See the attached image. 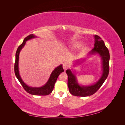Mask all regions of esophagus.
<instances>
[{
    "instance_id": "1",
    "label": "esophagus",
    "mask_w": 125,
    "mask_h": 125,
    "mask_svg": "<svg viewBox=\"0 0 125 125\" xmlns=\"http://www.w3.org/2000/svg\"><path fill=\"white\" fill-rule=\"evenodd\" d=\"M69 67V63L68 62H64L63 63V68L65 70H67V69H68V68Z\"/></svg>"
}]
</instances>
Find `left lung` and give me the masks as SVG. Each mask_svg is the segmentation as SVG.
Segmentation results:
<instances>
[{
	"label": "left lung",
	"mask_w": 125,
	"mask_h": 125,
	"mask_svg": "<svg viewBox=\"0 0 125 125\" xmlns=\"http://www.w3.org/2000/svg\"><path fill=\"white\" fill-rule=\"evenodd\" d=\"M95 44L94 47L90 53H98L100 55L103 63V74L96 83L88 86H80L78 83L75 75L70 70H67L66 73L68 75V86L69 92L73 95L76 96H88L92 95L96 92L107 78L109 69V53L106 47L104 41L98 35L94 36Z\"/></svg>",
	"instance_id": "left-lung-1"
}]
</instances>
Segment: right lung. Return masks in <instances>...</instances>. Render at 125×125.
Segmentation results:
<instances>
[{"mask_svg":"<svg viewBox=\"0 0 125 125\" xmlns=\"http://www.w3.org/2000/svg\"><path fill=\"white\" fill-rule=\"evenodd\" d=\"M35 37V36L33 34H30L28 35L24 39L23 43L18 47L16 53V61H15L14 63V73L18 80L19 81L21 84L23 86V89L28 93L35 95H47L52 92L58 77L60 73L63 71L62 65H60L59 66L56 68L52 72L51 77L49 79L48 82L46 83V84L43 86L41 87V88H31V87H29L28 85H26L22 80L19 75V73L18 62L20 52L22 48H23L24 46L26 41L34 38Z\"/></svg>","mask_w":125,"mask_h":125,"instance_id":"add662e5","label":"right lung"}]
</instances>
